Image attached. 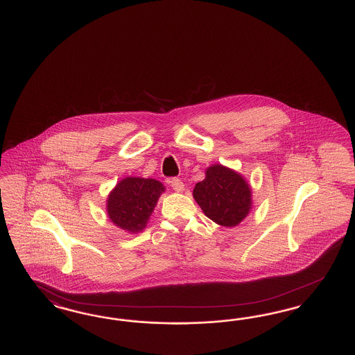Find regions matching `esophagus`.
<instances>
[{
  "instance_id": "obj_1",
  "label": "esophagus",
  "mask_w": 355,
  "mask_h": 355,
  "mask_svg": "<svg viewBox=\"0 0 355 355\" xmlns=\"http://www.w3.org/2000/svg\"><path fill=\"white\" fill-rule=\"evenodd\" d=\"M170 185L173 187V190H175L177 193H181V191H184V189H185L184 182H182L181 180H178V178H173V180L170 181Z\"/></svg>"
}]
</instances>
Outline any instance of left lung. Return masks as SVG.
<instances>
[{"mask_svg": "<svg viewBox=\"0 0 355 355\" xmlns=\"http://www.w3.org/2000/svg\"><path fill=\"white\" fill-rule=\"evenodd\" d=\"M193 197L207 218L225 227L239 225L253 207L248 181L236 170L220 164L206 169L205 180L196 185Z\"/></svg>", "mask_w": 355, "mask_h": 355, "instance_id": "left-lung-1", "label": "left lung"}]
</instances>
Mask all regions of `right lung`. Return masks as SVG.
Segmentation results:
<instances>
[{"label": "right lung", "mask_w": 355, "mask_h": 355, "mask_svg": "<svg viewBox=\"0 0 355 355\" xmlns=\"http://www.w3.org/2000/svg\"><path fill=\"white\" fill-rule=\"evenodd\" d=\"M164 191L165 186L157 180L125 177L107 196V217L119 229L137 234L146 227Z\"/></svg>", "instance_id": "obj_1"}]
</instances>
